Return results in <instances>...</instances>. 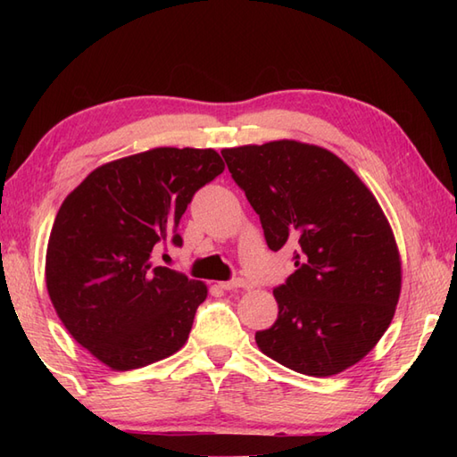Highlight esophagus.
<instances>
[{"label": "esophagus", "instance_id": "1", "mask_svg": "<svg viewBox=\"0 0 457 457\" xmlns=\"http://www.w3.org/2000/svg\"><path fill=\"white\" fill-rule=\"evenodd\" d=\"M220 287L223 290H236V288H244L247 287V283L244 278H231V280H223V283H220Z\"/></svg>", "mask_w": 457, "mask_h": 457}]
</instances>
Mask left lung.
Returning a JSON list of instances; mask_svg holds the SVG:
<instances>
[{
  "label": "left lung",
  "instance_id": "1",
  "mask_svg": "<svg viewBox=\"0 0 457 457\" xmlns=\"http://www.w3.org/2000/svg\"><path fill=\"white\" fill-rule=\"evenodd\" d=\"M270 251L296 245L275 287V324L261 352L296 373L329 377L381 339L401 295V259L378 202L347 164L316 145L273 141L223 149Z\"/></svg>",
  "mask_w": 457,
  "mask_h": 457
}]
</instances>
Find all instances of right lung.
<instances>
[{
    "label": "right lung",
    "mask_w": 457,
    "mask_h": 457,
    "mask_svg": "<svg viewBox=\"0 0 457 457\" xmlns=\"http://www.w3.org/2000/svg\"><path fill=\"white\" fill-rule=\"evenodd\" d=\"M212 149L161 147L104 164L58 210L46 249V288L82 347L118 371L172 355L188 339L208 288L154 267L194 194L223 172Z\"/></svg>",
    "instance_id": "add662e5"
}]
</instances>
